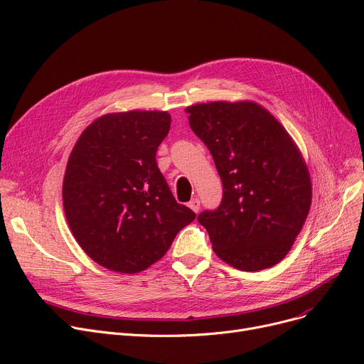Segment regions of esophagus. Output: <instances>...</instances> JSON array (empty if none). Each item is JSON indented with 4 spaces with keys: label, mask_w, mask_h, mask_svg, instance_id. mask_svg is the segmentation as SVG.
<instances>
[{
    "label": "esophagus",
    "mask_w": 364,
    "mask_h": 364,
    "mask_svg": "<svg viewBox=\"0 0 364 364\" xmlns=\"http://www.w3.org/2000/svg\"><path fill=\"white\" fill-rule=\"evenodd\" d=\"M188 208H192L195 213H198V211H199V209H200V200H199L198 198H193L192 200H190V202H188Z\"/></svg>",
    "instance_id": "obj_1"
}]
</instances>
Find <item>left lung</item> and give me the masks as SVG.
I'll return each mask as SVG.
<instances>
[{"instance_id": "1", "label": "left lung", "mask_w": 364, "mask_h": 364, "mask_svg": "<svg viewBox=\"0 0 364 364\" xmlns=\"http://www.w3.org/2000/svg\"><path fill=\"white\" fill-rule=\"evenodd\" d=\"M188 124L206 144L223 181V200L198 221L213 250L242 272L279 264L309 217V166L291 134L252 100L186 107Z\"/></svg>"}]
</instances>
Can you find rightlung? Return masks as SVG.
<instances>
[{
	"instance_id": "1",
	"label": "right lung",
	"mask_w": 364,
	"mask_h": 364,
	"mask_svg": "<svg viewBox=\"0 0 364 364\" xmlns=\"http://www.w3.org/2000/svg\"><path fill=\"white\" fill-rule=\"evenodd\" d=\"M171 114H102L76 140L65 171L63 208L84 252L107 270L136 274L159 261L196 214L178 203L156 164Z\"/></svg>"
}]
</instances>
